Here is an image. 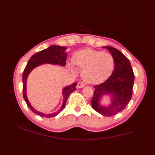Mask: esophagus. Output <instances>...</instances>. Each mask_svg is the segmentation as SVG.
Instances as JSON below:
<instances>
[{
	"instance_id": "esophagus-1",
	"label": "esophagus",
	"mask_w": 155,
	"mask_h": 155,
	"mask_svg": "<svg viewBox=\"0 0 155 155\" xmlns=\"http://www.w3.org/2000/svg\"><path fill=\"white\" fill-rule=\"evenodd\" d=\"M85 86V84L83 83H81V82H80V83H78L77 84V88H83Z\"/></svg>"
}]
</instances>
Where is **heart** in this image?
I'll return each mask as SVG.
<instances>
[{
  "mask_svg": "<svg viewBox=\"0 0 155 155\" xmlns=\"http://www.w3.org/2000/svg\"><path fill=\"white\" fill-rule=\"evenodd\" d=\"M71 61L72 64L83 69V79L93 84L106 81L113 73L114 67L113 55L89 48L74 52Z\"/></svg>",
  "mask_w": 155,
  "mask_h": 155,
  "instance_id": "obj_1",
  "label": "heart"
}]
</instances>
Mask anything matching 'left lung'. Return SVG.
I'll return each mask as SVG.
<instances>
[{
	"label": "left lung",
	"mask_w": 155,
	"mask_h": 155,
	"mask_svg": "<svg viewBox=\"0 0 155 155\" xmlns=\"http://www.w3.org/2000/svg\"><path fill=\"white\" fill-rule=\"evenodd\" d=\"M110 52L114 59L113 74L104 83L94 86V92L91 101L92 107L104 117H110L124 110L133 95L134 75L129 60L117 49L104 47ZM111 94L114 99L109 107L101 106L98 103L102 95Z\"/></svg>",
	"instance_id": "left-lung-1"
}]
</instances>
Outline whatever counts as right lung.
Instances as JSON below:
<instances>
[{"mask_svg": "<svg viewBox=\"0 0 155 155\" xmlns=\"http://www.w3.org/2000/svg\"><path fill=\"white\" fill-rule=\"evenodd\" d=\"M67 47H60V46L53 45L51 47H48L47 49H45L43 51L37 52L33 56H32L31 58L29 59L28 63L26 66V67L23 72L22 74V83H23V98L27 103V106L32 110V113L37 114L39 116L50 118L57 116V115L60 113L62 110V109L65 107V103L67 101V98L71 93H72L76 89V86H77V83H74L70 86H67L63 88L62 91V94L64 96L63 104L57 112L53 113L52 114H45L36 110L35 108L32 107L30 103H29L27 97V90H26V83H27V79L28 75L30 73L31 71L35 68L36 67L41 65L45 63H49L53 64H59L62 66H64L66 64V60H67V54L65 53V51Z\"/></svg>", "mask_w": 155, "mask_h": 155, "instance_id": "right-lung-1", "label": "right lung"}]
</instances>
